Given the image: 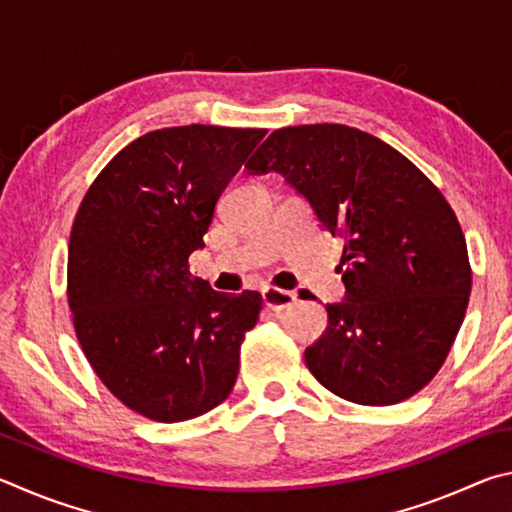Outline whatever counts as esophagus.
<instances>
[{
  "instance_id": "1",
  "label": "esophagus",
  "mask_w": 512,
  "mask_h": 512,
  "mask_svg": "<svg viewBox=\"0 0 512 512\" xmlns=\"http://www.w3.org/2000/svg\"><path fill=\"white\" fill-rule=\"evenodd\" d=\"M262 298H264V305L271 309V311H280L293 307L298 302V296L293 291H284V289H275V287H266L262 291Z\"/></svg>"
}]
</instances>
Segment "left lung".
Wrapping results in <instances>:
<instances>
[{
	"label": "left lung",
	"mask_w": 512,
	"mask_h": 512,
	"mask_svg": "<svg viewBox=\"0 0 512 512\" xmlns=\"http://www.w3.org/2000/svg\"><path fill=\"white\" fill-rule=\"evenodd\" d=\"M248 171H277L345 241V300L305 363L329 393L388 406L422 391L465 318L472 268L443 192L393 146L343 124L268 135Z\"/></svg>",
	"instance_id": "left-lung-1"
}]
</instances>
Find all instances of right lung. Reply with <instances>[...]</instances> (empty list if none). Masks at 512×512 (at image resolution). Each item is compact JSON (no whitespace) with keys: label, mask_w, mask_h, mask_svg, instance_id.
Masks as SVG:
<instances>
[{"label":"right lung","mask_w":512,"mask_h":512,"mask_svg":"<svg viewBox=\"0 0 512 512\" xmlns=\"http://www.w3.org/2000/svg\"><path fill=\"white\" fill-rule=\"evenodd\" d=\"M266 128L171 126L124 146L85 192L67 250V302L85 359L128 409L198 418L230 395L262 296L189 273L216 201Z\"/></svg>","instance_id":"obj_1"}]
</instances>
